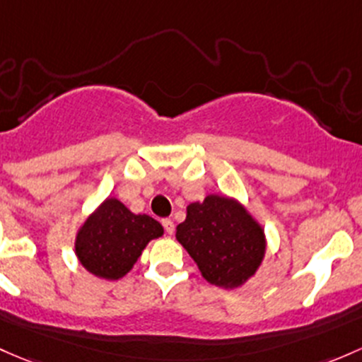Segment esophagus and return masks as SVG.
Instances as JSON below:
<instances>
[{"label": "esophagus", "mask_w": 362, "mask_h": 362, "mask_svg": "<svg viewBox=\"0 0 362 362\" xmlns=\"http://www.w3.org/2000/svg\"><path fill=\"white\" fill-rule=\"evenodd\" d=\"M163 227H165L166 234H173V230H175L173 220H171V218H163Z\"/></svg>", "instance_id": "34e87169"}]
</instances>
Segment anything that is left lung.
<instances>
[{"label": "left lung", "instance_id": "1", "mask_svg": "<svg viewBox=\"0 0 362 362\" xmlns=\"http://www.w3.org/2000/svg\"><path fill=\"white\" fill-rule=\"evenodd\" d=\"M177 241L187 250L204 279L226 290L243 286L265 257L260 223L239 201L210 194L191 203L177 226Z\"/></svg>", "mask_w": 362, "mask_h": 362}]
</instances>
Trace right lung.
<instances>
[{
  "instance_id": "obj_1",
  "label": "right lung",
  "mask_w": 362,
  "mask_h": 362,
  "mask_svg": "<svg viewBox=\"0 0 362 362\" xmlns=\"http://www.w3.org/2000/svg\"><path fill=\"white\" fill-rule=\"evenodd\" d=\"M163 235L149 215H135L116 197H107L76 234V257L86 271L116 281L132 271L147 243Z\"/></svg>"
}]
</instances>
